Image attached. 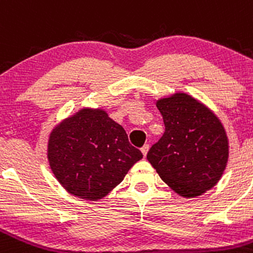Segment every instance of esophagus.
Listing matches in <instances>:
<instances>
[{
	"label": "esophagus",
	"mask_w": 253,
	"mask_h": 253,
	"mask_svg": "<svg viewBox=\"0 0 253 253\" xmlns=\"http://www.w3.org/2000/svg\"><path fill=\"white\" fill-rule=\"evenodd\" d=\"M148 150H149V145H148V144H145L144 147L142 148V153H143V155H144V157H147V154H148Z\"/></svg>",
	"instance_id": "obj_1"
}]
</instances>
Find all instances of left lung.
<instances>
[{
  "label": "left lung",
  "mask_w": 253,
  "mask_h": 253,
  "mask_svg": "<svg viewBox=\"0 0 253 253\" xmlns=\"http://www.w3.org/2000/svg\"><path fill=\"white\" fill-rule=\"evenodd\" d=\"M163 136L147 159L179 196L193 198L218 183L228 162L229 145L221 120L205 104L185 92L157 100Z\"/></svg>",
  "instance_id": "left-lung-1"
}]
</instances>
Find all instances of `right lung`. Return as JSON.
<instances>
[{
  "instance_id": "right-lung-1",
  "label": "right lung",
  "mask_w": 253,
  "mask_h": 253,
  "mask_svg": "<svg viewBox=\"0 0 253 253\" xmlns=\"http://www.w3.org/2000/svg\"><path fill=\"white\" fill-rule=\"evenodd\" d=\"M142 158L124 128L100 108L80 109L48 136L47 161L55 178L83 199L105 197Z\"/></svg>"
}]
</instances>
